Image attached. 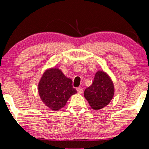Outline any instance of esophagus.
Wrapping results in <instances>:
<instances>
[{
  "mask_svg": "<svg viewBox=\"0 0 149 149\" xmlns=\"http://www.w3.org/2000/svg\"><path fill=\"white\" fill-rule=\"evenodd\" d=\"M77 93H79V94L82 93V92H83V88H81V87L77 88Z\"/></svg>",
  "mask_w": 149,
  "mask_h": 149,
  "instance_id": "esophagus-1",
  "label": "esophagus"
}]
</instances>
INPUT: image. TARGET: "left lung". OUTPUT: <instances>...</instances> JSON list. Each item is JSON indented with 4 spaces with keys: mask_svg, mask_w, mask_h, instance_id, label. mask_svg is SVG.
<instances>
[{
    "mask_svg": "<svg viewBox=\"0 0 149 149\" xmlns=\"http://www.w3.org/2000/svg\"><path fill=\"white\" fill-rule=\"evenodd\" d=\"M114 93V85L111 77L103 71H98L93 84L85 90L84 95L91 108L98 110L109 103Z\"/></svg>",
    "mask_w": 149,
    "mask_h": 149,
    "instance_id": "obj_1",
    "label": "left lung"
}]
</instances>
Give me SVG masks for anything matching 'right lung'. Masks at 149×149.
I'll list each match as a JSON object with an SVG mask.
<instances>
[{"label": "right lung", "mask_w": 149, "mask_h": 149, "mask_svg": "<svg viewBox=\"0 0 149 149\" xmlns=\"http://www.w3.org/2000/svg\"><path fill=\"white\" fill-rule=\"evenodd\" d=\"M76 93L72 79L56 68L46 70L38 83V93L42 101L53 111L63 107L70 96Z\"/></svg>", "instance_id": "obj_1"}]
</instances>
